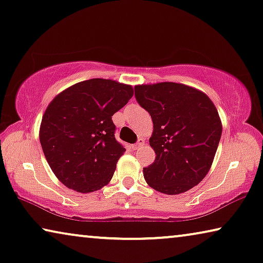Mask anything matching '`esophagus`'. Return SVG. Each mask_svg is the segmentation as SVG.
I'll return each mask as SVG.
<instances>
[{"label":"esophagus","instance_id":"obj_1","mask_svg":"<svg viewBox=\"0 0 263 263\" xmlns=\"http://www.w3.org/2000/svg\"><path fill=\"white\" fill-rule=\"evenodd\" d=\"M143 144H144L143 139H139V141L134 144V146H133V148H134V149H139V148L142 147Z\"/></svg>","mask_w":263,"mask_h":263}]
</instances>
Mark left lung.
<instances>
[{
	"label": "left lung",
	"instance_id": "left-lung-1",
	"mask_svg": "<svg viewBox=\"0 0 263 263\" xmlns=\"http://www.w3.org/2000/svg\"><path fill=\"white\" fill-rule=\"evenodd\" d=\"M135 97L153 121L147 184L170 196L195 187L210 171L222 135L215 104L203 91L172 82L136 85Z\"/></svg>",
	"mask_w": 263,
	"mask_h": 263
}]
</instances>
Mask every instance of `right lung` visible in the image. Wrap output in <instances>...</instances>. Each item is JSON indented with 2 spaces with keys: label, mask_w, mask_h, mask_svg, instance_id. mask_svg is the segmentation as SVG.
<instances>
[{
  "label": "right lung",
  "mask_w": 263,
  "mask_h": 263,
  "mask_svg": "<svg viewBox=\"0 0 263 263\" xmlns=\"http://www.w3.org/2000/svg\"><path fill=\"white\" fill-rule=\"evenodd\" d=\"M134 95L132 85L93 78L67 87L51 101L39 139L59 181L81 193L108 185L125 148L115 139L111 116Z\"/></svg>",
  "instance_id": "obj_1"
}]
</instances>
